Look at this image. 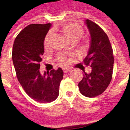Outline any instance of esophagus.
Wrapping results in <instances>:
<instances>
[{
    "label": "esophagus",
    "instance_id": "obj_1",
    "mask_svg": "<svg viewBox=\"0 0 130 130\" xmlns=\"http://www.w3.org/2000/svg\"><path fill=\"white\" fill-rule=\"evenodd\" d=\"M70 68H63V72H65V73H67L68 72H70Z\"/></svg>",
    "mask_w": 130,
    "mask_h": 130
}]
</instances>
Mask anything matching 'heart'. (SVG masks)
<instances>
[{
  "label": "heart",
  "instance_id": "b5f03b06",
  "mask_svg": "<svg viewBox=\"0 0 130 130\" xmlns=\"http://www.w3.org/2000/svg\"><path fill=\"white\" fill-rule=\"evenodd\" d=\"M53 32H61L70 42L77 41L82 37V35L84 34V30L82 29V27L78 24H74V23L65 24L62 26L56 27L53 30ZM52 38H53V34L51 32H49L46 35L45 39H44V47L46 48H49V46L51 45ZM59 58L60 63H62V64L65 63V61H66L65 57L61 56Z\"/></svg>",
  "mask_w": 130,
  "mask_h": 130
}]
</instances>
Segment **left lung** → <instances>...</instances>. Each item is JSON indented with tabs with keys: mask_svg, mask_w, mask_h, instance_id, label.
Returning <instances> with one entry per match:
<instances>
[{
	"mask_svg": "<svg viewBox=\"0 0 130 130\" xmlns=\"http://www.w3.org/2000/svg\"><path fill=\"white\" fill-rule=\"evenodd\" d=\"M84 23L90 34V41L84 63L90 65L92 71L89 74L84 72L79 88L83 95L94 98L103 93L111 81L114 58L109 37L103 30L88 19Z\"/></svg>",
	"mask_w": 130,
	"mask_h": 130,
	"instance_id": "obj_1",
	"label": "left lung"
}]
</instances>
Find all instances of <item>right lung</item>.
Returning a JSON list of instances; mask_svg holds the SVG:
<instances>
[{
	"mask_svg": "<svg viewBox=\"0 0 130 130\" xmlns=\"http://www.w3.org/2000/svg\"><path fill=\"white\" fill-rule=\"evenodd\" d=\"M51 27V24L28 25L19 33L13 44L12 57L19 82L25 92L40 103H49L58 98L63 78L60 68L44 74L40 72L44 39Z\"/></svg>",
	"mask_w": 130,
	"mask_h": 130,
	"instance_id": "add662e5",
	"label": "right lung"
}]
</instances>
